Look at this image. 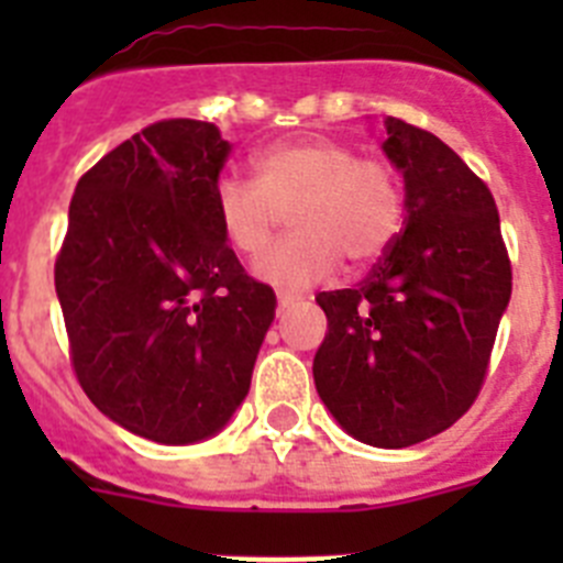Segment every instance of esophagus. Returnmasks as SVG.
Instances as JSON below:
<instances>
[{"mask_svg": "<svg viewBox=\"0 0 563 563\" xmlns=\"http://www.w3.org/2000/svg\"><path fill=\"white\" fill-rule=\"evenodd\" d=\"M298 298L290 296V292H278V312L290 310V307H296Z\"/></svg>", "mask_w": 563, "mask_h": 563, "instance_id": "34e87169", "label": "esophagus"}]
</instances>
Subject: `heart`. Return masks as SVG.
I'll return each mask as SVG.
<instances>
[{"label": "heart", "mask_w": 563, "mask_h": 563, "mask_svg": "<svg viewBox=\"0 0 563 563\" xmlns=\"http://www.w3.org/2000/svg\"><path fill=\"white\" fill-rule=\"evenodd\" d=\"M253 180L222 174L213 183V217L228 245L256 258L282 211L296 228L271 247L256 273L282 290H305L346 265L363 267L389 251L406 217L395 168L357 157L350 143L305 134L253 154Z\"/></svg>", "instance_id": "1"}]
</instances>
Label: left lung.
<instances>
[{
	"instance_id": "8db88e82",
	"label": "left lung",
	"mask_w": 563,
	"mask_h": 563,
	"mask_svg": "<svg viewBox=\"0 0 563 563\" xmlns=\"http://www.w3.org/2000/svg\"><path fill=\"white\" fill-rule=\"evenodd\" d=\"M386 132L406 180L402 231L361 285L316 296L327 335L312 377L352 437L406 449L479 397L514 267L485 180L426 129L389 118Z\"/></svg>"
}]
</instances>
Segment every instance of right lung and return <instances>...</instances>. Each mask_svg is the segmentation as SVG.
<instances>
[{
    "label": "right lung",
    "mask_w": 563,
    "mask_h": 563,
    "mask_svg": "<svg viewBox=\"0 0 563 563\" xmlns=\"http://www.w3.org/2000/svg\"><path fill=\"white\" fill-rule=\"evenodd\" d=\"M228 152L206 121L141 129L81 174L56 256L81 389L109 420L166 445L231 420L276 310L213 217Z\"/></svg>",
    "instance_id": "1"
}]
</instances>
